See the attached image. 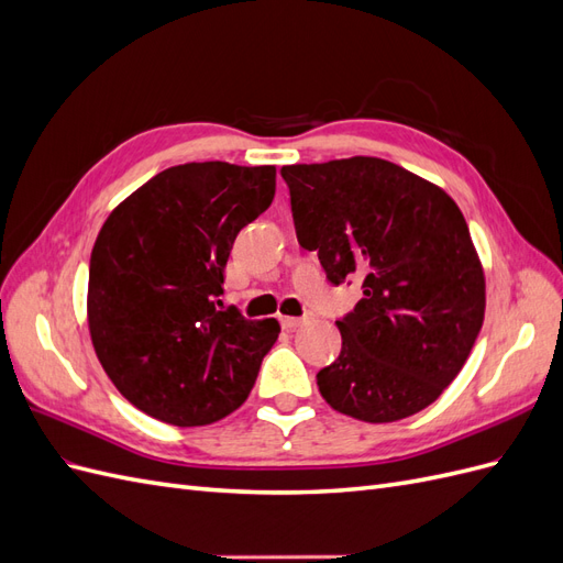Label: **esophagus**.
<instances>
[{"label":"esophagus","mask_w":563,"mask_h":563,"mask_svg":"<svg viewBox=\"0 0 563 563\" xmlns=\"http://www.w3.org/2000/svg\"><path fill=\"white\" fill-rule=\"evenodd\" d=\"M279 321H282V327H284L286 331H294V329L300 327V323H302L305 319H300V317H279Z\"/></svg>","instance_id":"34e87169"}]
</instances>
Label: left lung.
I'll use <instances>...</instances> for the list:
<instances>
[{
  "label": "left lung",
  "instance_id": "1",
  "mask_svg": "<svg viewBox=\"0 0 563 563\" xmlns=\"http://www.w3.org/2000/svg\"><path fill=\"white\" fill-rule=\"evenodd\" d=\"M296 234L331 284L364 298L335 321L338 360L321 397L364 422H395L439 399L465 366L486 310L484 267L439 185L378 157L282 166Z\"/></svg>",
  "mask_w": 563,
  "mask_h": 563
}]
</instances>
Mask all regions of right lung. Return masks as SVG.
Listing matches in <instances>:
<instances>
[{
    "instance_id": "add662e5",
    "label": "right lung",
    "mask_w": 563,
    "mask_h": 563,
    "mask_svg": "<svg viewBox=\"0 0 563 563\" xmlns=\"http://www.w3.org/2000/svg\"><path fill=\"white\" fill-rule=\"evenodd\" d=\"M275 166H172L100 228L89 265L91 343L143 413L197 428L246 401L279 321L220 312L216 302L236 234L275 199Z\"/></svg>"
}]
</instances>
